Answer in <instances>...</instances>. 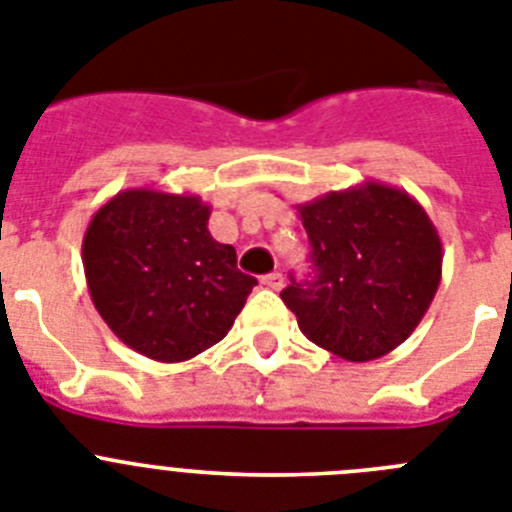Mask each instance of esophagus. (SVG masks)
Masks as SVG:
<instances>
[{
  "label": "esophagus",
  "instance_id": "esophagus-1",
  "mask_svg": "<svg viewBox=\"0 0 512 512\" xmlns=\"http://www.w3.org/2000/svg\"><path fill=\"white\" fill-rule=\"evenodd\" d=\"M262 286L273 288V291H281V288H283V275L281 273L265 275V278H262Z\"/></svg>",
  "mask_w": 512,
  "mask_h": 512
}]
</instances>
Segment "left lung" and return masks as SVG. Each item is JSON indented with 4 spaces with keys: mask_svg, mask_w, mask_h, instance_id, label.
<instances>
[{
    "mask_svg": "<svg viewBox=\"0 0 512 512\" xmlns=\"http://www.w3.org/2000/svg\"><path fill=\"white\" fill-rule=\"evenodd\" d=\"M309 234L306 281L283 288L299 330L353 363L399 348L441 286L443 244L407 190L366 180L296 206Z\"/></svg>",
    "mask_w": 512,
    "mask_h": 512,
    "instance_id": "left-lung-1",
    "label": "left lung"
}]
</instances>
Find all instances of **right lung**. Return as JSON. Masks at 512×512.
<instances>
[{
    "label": "right lung",
    "mask_w": 512,
    "mask_h": 512,
    "mask_svg": "<svg viewBox=\"0 0 512 512\" xmlns=\"http://www.w3.org/2000/svg\"><path fill=\"white\" fill-rule=\"evenodd\" d=\"M211 206L193 193L128 188L102 203L82 239L92 304L136 353L182 363L208 350L257 281L208 231Z\"/></svg>",
    "instance_id": "1"
}]
</instances>
